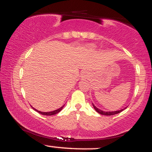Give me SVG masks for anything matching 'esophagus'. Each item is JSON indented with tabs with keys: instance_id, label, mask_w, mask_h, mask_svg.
<instances>
[{
	"instance_id": "34e87169",
	"label": "esophagus",
	"mask_w": 152,
	"mask_h": 152,
	"mask_svg": "<svg viewBox=\"0 0 152 152\" xmlns=\"http://www.w3.org/2000/svg\"><path fill=\"white\" fill-rule=\"evenodd\" d=\"M87 76V75L86 74H83V76H84V77H85V76Z\"/></svg>"
}]
</instances>
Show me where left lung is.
I'll return each mask as SVG.
<instances>
[{"mask_svg": "<svg viewBox=\"0 0 152 152\" xmlns=\"http://www.w3.org/2000/svg\"><path fill=\"white\" fill-rule=\"evenodd\" d=\"M93 106H94V109H95L96 111L97 112L99 113V114H102V115H106V116H111V115L117 114H118V113L121 112V111L124 110V109H121V110H119V111H106V112H105V111H102V110L99 109L98 108L96 107V106H94V104H93Z\"/></svg>", "mask_w": 152, "mask_h": 152, "instance_id": "8db88e82", "label": "left lung"}]
</instances>
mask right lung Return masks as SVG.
I'll use <instances>...</instances> for the list:
<instances>
[{
	"instance_id": "1",
	"label": "right lung",
	"mask_w": 152,
	"mask_h": 152,
	"mask_svg": "<svg viewBox=\"0 0 152 152\" xmlns=\"http://www.w3.org/2000/svg\"><path fill=\"white\" fill-rule=\"evenodd\" d=\"M63 108H64V106H62V107L59 108L58 109L55 110V111H50V112H42V111H38V110H36V109H34L36 110V111H37V112L40 113V114H41L46 115V116H52V115H55V114H58V112H60V111L62 110Z\"/></svg>"
}]
</instances>
